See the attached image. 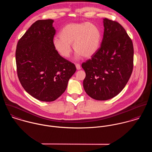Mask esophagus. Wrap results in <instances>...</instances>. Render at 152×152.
Wrapping results in <instances>:
<instances>
[{
  "instance_id": "34e87169",
  "label": "esophagus",
  "mask_w": 152,
  "mask_h": 152,
  "mask_svg": "<svg viewBox=\"0 0 152 152\" xmlns=\"http://www.w3.org/2000/svg\"><path fill=\"white\" fill-rule=\"evenodd\" d=\"M75 66H76V68H77V70H80V69H81V66L79 64H75Z\"/></svg>"
}]
</instances>
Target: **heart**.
Here are the masks:
<instances>
[{
    "instance_id": "obj_1",
    "label": "heart",
    "mask_w": 152,
    "mask_h": 152,
    "mask_svg": "<svg viewBox=\"0 0 152 152\" xmlns=\"http://www.w3.org/2000/svg\"><path fill=\"white\" fill-rule=\"evenodd\" d=\"M102 42V33L99 28L89 22L71 23L66 24L55 38L53 45L55 50L64 58L69 57L72 49L76 51V58L83 56L89 58L99 50Z\"/></svg>"
}]
</instances>
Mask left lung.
<instances>
[{
  "instance_id": "8db88e82",
  "label": "left lung",
  "mask_w": 152,
  "mask_h": 152,
  "mask_svg": "<svg viewBox=\"0 0 152 152\" xmlns=\"http://www.w3.org/2000/svg\"><path fill=\"white\" fill-rule=\"evenodd\" d=\"M101 47L92 58L82 64L86 77L83 86L87 94L98 101L119 94L133 71V47L124 28L118 22L104 19Z\"/></svg>"
}]
</instances>
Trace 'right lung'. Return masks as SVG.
Masks as SVG:
<instances>
[{"label":"right lung","instance_id":"add662e5","mask_svg":"<svg viewBox=\"0 0 152 152\" xmlns=\"http://www.w3.org/2000/svg\"><path fill=\"white\" fill-rule=\"evenodd\" d=\"M52 19L34 22L19 40L16 51L18 75L24 90L44 102L57 99L64 92L75 65L55 50Z\"/></svg>","mask_w":152,"mask_h":152}]
</instances>
